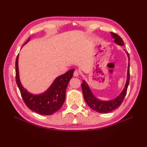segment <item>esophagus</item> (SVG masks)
I'll return each instance as SVG.
<instances>
[{
  "instance_id": "esophagus-1",
  "label": "esophagus",
  "mask_w": 147,
  "mask_h": 147,
  "mask_svg": "<svg viewBox=\"0 0 147 147\" xmlns=\"http://www.w3.org/2000/svg\"><path fill=\"white\" fill-rule=\"evenodd\" d=\"M79 75V71L77 70H75L74 72V77H78Z\"/></svg>"
}]
</instances>
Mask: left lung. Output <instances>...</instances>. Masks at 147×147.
<instances>
[{
  "label": "left lung",
  "instance_id": "left-lung-1",
  "mask_svg": "<svg viewBox=\"0 0 147 147\" xmlns=\"http://www.w3.org/2000/svg\"><path fill=\"white\" fill-rule=\"evenodd\" d=\"M112 37L114 38V41L117 44L119 45L123 46L124 42L122 38L120 37L118 35L114 32H110ZM126 54L129 57V53L126 52ZM130 80V72H129V63L128 64V69H127V80L125 84V86L124 88V90L121 92L117 98H115L113 100H109V101H102L97 99L96 97L92 94V93L91 91V90L89 88L88 85L86 83L83 81V83L82 84V92L84 97V99L86 102V104L88 105L93 110L96 111L99 113H109L112 111L117 109L121 104L122 102L123 101L124 97H125L127 87L129 85Z\"/></svg>",
  "mask_w": 147,
  "mask_h": 147
}]
</instances>
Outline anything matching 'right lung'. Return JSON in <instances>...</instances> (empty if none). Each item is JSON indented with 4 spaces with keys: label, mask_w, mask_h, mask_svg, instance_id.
I'll use <instances>...</instances> for the list:
<instances>
[{
    "label": "right lung",
    "mask_w": 147,
    "mask_h": 147,
    "mask_svg": "<svg viewBox=\"0 0 147 147\" xmlns=\"http://www.w3.org/2000/svg\"><path fill=\"white\" fill-rule=\"evenodd\" d=\"M29 39L30 38L24 45L29 41ZM18 56L19 55H18L15 63L16 82L26 106L30 110L42 115H50L56 112L61 109L65 101L66 88L70 80L72 77L74 69H71L57 77L45 92L39 95H34L26 90L20 82Z\"/></svg>",
    "instance_id": "add662e5"
}]
</instances>
